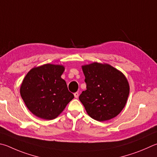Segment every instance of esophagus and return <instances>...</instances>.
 I'll use <instances>...</instances> for the list:
<instances>
[{
    "label": "esophagus",
    "instance_id": "esophagus-1",
    "mask_svg": "<svg viewBox=\"0 0 157 157\" xmlns=\"http://www.w3.org/2000/svg\"><path fill=\"white\" fill-rule=\"evenodd\" d=\"M74 96H75V98L77 99V98H78V97H79V93H74Z\"/></svg>",
    "mask_w": 157,
    "mask_h": 157
}]
</instances>
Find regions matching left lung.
Here are the masks:
<instances>
[{
    "instance_id": "8db88e82",
    "label": "left lung",
    "mask_w": 157,
    "mask_h": 157,
    "mask_svg": "<svg viewBox=\"0 0 157 157\" xmlns=\"http://www.w3.org/2000/svg\"><path fill=\"white\" fill-rule=\"evenodd\" d=\"M86 90L79 99L91 118L104 121L115 117L126 106L130 86L126 76L108 64L82 66Z\"/></svg>"
}]
</instances>
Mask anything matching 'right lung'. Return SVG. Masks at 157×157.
Masks as SVG:
<instances>
[{"mask_svg": "<svg viewBox=\"0 0 157 157\" xmlns=\"http://www.w3.org/2000/svg\"><path fill=\"white\" fill-rule=\"evenodd\" d=\"M64 69L63 65L46 64L33 68L25 77L20 93L34 115L47 120L56 119L74 98L61 78Z\"/></svg>", "mask_w": 157, "mask_h": 157, "instance_id": "add662e5", "label": "right lung"}]
</instances>
